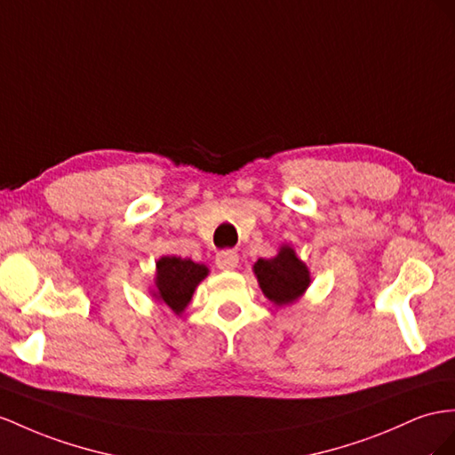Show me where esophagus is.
<instances>
[{"label": "esophagus", "instance_id": "1", "mask_svg": "<svg viewBox=\"0 0 455 455\" xmlns=\"http://www.w3.org/2000/svg\"><path fill=\"white\" fill-rule=\"evenodd\" d=\"M238 259L240 258H238V253L235 250H223V251L217 253L215 263H217L220 271H232V269H236V267H238Z\"/></svg>", "mask_w": 455, "mask_h": 455}]
</instances>
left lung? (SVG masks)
Returning a JSON list of instances; mask_svg holds the SVG:
<instances>
[{
	"instance_id": "obj_1",
	"label": "left lung",
	"mask_w": 455,
	"mask_h": 455,
	"mask_svg": "<svg viewBox=\"0 0 455 455\" xmlns=\"http://www.w3.org/2000/svg\"><path fill=\"white\" fill-rule=\"evenodd\" d=\"M253 273L258 276L259 288L275 306L294 304L304 296L311 276L307 265L301 261L290 246H281L271 259H258L253 265Z\"/></svg>"
}]
</instances>
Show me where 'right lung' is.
I'll list each match as a JSON object with an SVG mask.
<instances>
[{
	"instance_id": "obj_1",
	"label": "right lung",
	"mask_w": 455,
	"mask_h": 455,
	"mask_svg": "<svg viewBox=\"0 0 455 455\" xmlns=\"http://www.w3.org/2000/svg\"><path fill=\"white\" fill-rule=\"evenodd\" d=\"M209 269L202 263L165 255L156 263L154 296L171 307L177 315L186 309L194 296L196 286L207 276Z\"/></svg>"
}]
</instances>
